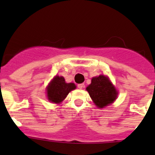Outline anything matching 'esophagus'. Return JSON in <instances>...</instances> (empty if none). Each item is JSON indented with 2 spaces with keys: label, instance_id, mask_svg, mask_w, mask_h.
Returning a JSON list of instances; mask_svg holds the SVG:
<instances>
[{
  "label": "esophagus",
  "instance_id": "obj_1",
  "mask_svg": "<svg viewBox=\"0 0 155 155\" xmlns=\"http://www.w3.org/2000/svg\"><path fill=\"white\" fill-rule=\"evenodd\" d=\"M77 86H78V87H79V89H82V88H83L85 85H84L83 83H82V84H79V85H78Z\"/></svg>",
  "mask_w": 155,
  "mask_h": 155
}]
</instances>
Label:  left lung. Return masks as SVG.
Masks as SVG:
<instances>
[{
  "label": "left lung",
  "mask_w": 155,
  "mask_h": 155,
  "mask_svg": "<svg viewBox=\"0 0 155 155\" xmlns=\"http://www.w3.org/2000/svg\"><path fill=\"white\" fill-rule=\"evenodd\" d=\"M91 98L98 108L112 104L118 96V91L107 76L100 75L93 77L91 83L86 87Z\"/></svg>",
  "instance_id": "obj_1"
}]
</instances>
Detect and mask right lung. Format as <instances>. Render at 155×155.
<instances>
[{
	"label": "right lung",
	"instance_id": "obj_1",
	"mask_svg": "<svg viewBox=\"0 0 155 155\" xmlns=\"http://www.w3.org/2000/svg\"><path fill=\"white\" fill-rule=\"evenodd\" d=\"M76 87L74 83H66L63 76H54L46 88L48 100L54 104H60Z\"/></svg>",
	"mask_w": 155,
	"mask_h": 155
}]
</instances>
